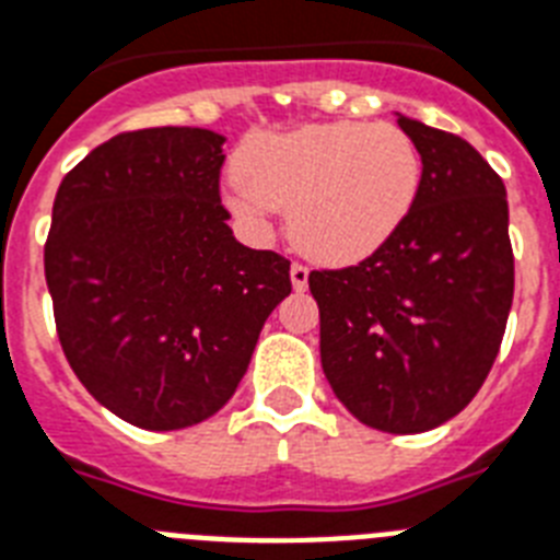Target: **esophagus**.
Wrapping results in <instances>:
<instances>
[{
  "mask_svg": "<svg viewBox=\"0 0 560 560\" xmlns=\"http://www.w3.org/2000/svg\"><path fill=\"white\" fill-rule=\"evenodd\" d=\"M307 279H310V270L304 265H293L290 267V281H293V288L302 293L307 288Z\"/></svg>",
  "mask_w": 560,
  "mask_h": 560,
  "instance_id": "obj_1",
  "label": "esophagus"
}]
</instances>
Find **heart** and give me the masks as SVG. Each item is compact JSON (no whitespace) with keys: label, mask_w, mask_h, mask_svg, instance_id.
<instances>
[{"label":"heart","mask_w":560,"mask_h":560,"mask_svg":"<svg viewBox=\"0 0 560 560\" xmlns=\"http://www.w3.org/2000/svg\"><path fill=\"white\" fill-rule=\"evenodd\" d=\"M253 224L288 210L290 238L322 265H355L396 236L421 187V153L396 125L330 121L261 136L228 178Z\"/></svg>","instance_id":"heart-1"}]
</instances>
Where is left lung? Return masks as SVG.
Returning a JSON list of instances; mask_svg holds the SVG:
<instances>
[{
	"label": "left lung",
	"mask_w": 560,
	"mask_h": 560,
	"mask_svg": "<svg viewBox=\"0 0 560 560\" xmlns=\"http://www.w3.org/2000/svg\"><path fill=\"white\" fill-rule=\"evenodd\" d=\"M421 187L396 236L355 267L313 270L322 368L361 424L427 432L467 407L504 338L515 267L504 182L462 136L398 113Z\"/></svg>",
	"instance_id": "1"
}]
</instances>
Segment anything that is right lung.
Segmentation results:
<instances>
[{"label":"right lung","instance_id":"obj_1","mask_svg":"<svg viewBox=\"0 0 560 560\" xmlns=\"http://www.w3.org/2000/svg\"><path fill=\"white\" fill-rule=\"evenodd\" d=\"M222 144L205 128L119 133L56 192L45 244L56 332L84 389L142 430L222 410L293 290L288 258L228 228Z\"/></svg>","mask_w":560,"mask_h":560}]
</instances>
